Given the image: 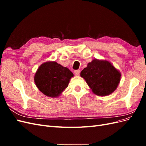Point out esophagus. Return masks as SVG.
Listing matches in <instances>:
<instances>
[{"instance_id": "esophagus-1", "label": "esophagus", "mask_w": 146, "mask_h": 146, "mask_svg": "<svg viewBox=\"0 0 146 146\" xmlns=\"http://www.w3.org/2000/svg\"><path fill=\"white\" fill-rule=\"evenodd\" d=\"M80 73V70H74V74L76 76H78Z\"/></svg>"}]
</instances>
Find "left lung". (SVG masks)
Wrapping results in <instances>:
<instances>
[{
  "mask_svg": "<svg viewBox=\"0 0 146 146\" xmlns=\"http://www.w3.org/2000/svg\"><path fill=\"white\" fill-rule=\"evenodd\" d=\"M80 76L92 92L101 96L111 94L116 89L121 79V74L111 63L96 59L88 64Z\"/></svg>",
  "mask_w": 146,
  "mask_h": 146,
  "instance_id": "8db88e82",
  "label": "left lung"
}]
</instances>
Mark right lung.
<instances>
[{"mask_svg": "<svg viewBox=\"0 0 146 146\" xmlns=\"http://www.w3.org/2000/svg\"><path fill=\"white\" fill-rule=\"evenodd\" d=\"M73 74L55 61L41 65L35 74V82L39 91L48 97H57L68 87Z\"/></svg>", "mask_w": 146, "mask_h": 146, "instance_id": "1", "label": "right lung"}]
</instances>
